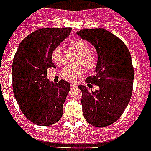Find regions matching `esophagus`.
<instances>
[{
  "label": "esophagus",
  "mask_w": 151,
  "mask_h": 151,
  "mask_svg": "<svg viewBox=\"0 0 151 151\" xmlns=\"http://www.w3.org/2000/svg\"><path fill=\"white\" fill-rule=\"evenodd\" d=\"M70 87H71V88H74L76 87V83H70Z\"/></svg>",
  "instance_id": "1"
}]
</instances>
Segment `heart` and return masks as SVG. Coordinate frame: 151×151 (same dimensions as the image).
<instances>
[{
    "instance_id": "1",
    "label": "heart",
    "mask_w": 151,
    "mask_h": 151,
    "mask_svg": "<svg viewBox=\"0 0 151 151\" xmlns=\"http://www.w3.org/2000/svg\"><path fill=\"white\" fill-rule=\"evenodd\" d=\"M71 46L81 55L79 64H83V67L89 71L93 70L97 66V59L93 54H91V45L85 40L78 39L72 41ZM51 59L52 61L55 64H61L63 63L61 47L60 45L57 46L52 50ZM83 73H84V68L83 67H79V68L65 67L60 71V76L67 81H73L78 77H81Z\"/></svg>"
}]
</instances>
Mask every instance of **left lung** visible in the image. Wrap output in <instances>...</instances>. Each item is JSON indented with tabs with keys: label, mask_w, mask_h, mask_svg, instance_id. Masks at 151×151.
I'll return each instance as SVG.
<instances>
[{
	"label": "left lung",
	"mask_w": 151,
	"mask_h": 151,
	"mask_svg": "<svg viewBox=\"0 0 151 151\" xmlns=\"http://www.w3.org/2000/svg\"><path fill=\"white\" fill-rule=\"evenodd\" d=\"M77 34L93 44L98 55L96 73L85 81L88 87L96 85L98 89L91 91L78 86L83 116L93 126H109L121 117L132 95L134 70L130 51L121 39L104 29L81 30Z\"/></svg>",
	"instance_id": "obj_1"
}]
</instances>
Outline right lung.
Segmentation results:
<instances>
[{"mask_svg":"<svg viewBox=\"0 0 151 151\" xmlns=\"http://www.w3.org/2000/svg\"><path fill=\"white\" fill-rule=\"evenodd\" d=\"M70 31V27L35 30L21 41L14 58V97L24 116L39 126L54 124L63 114V104L70 85L64 80L50 83L47 78V70L55 67L52 50Z\"/></svg>","mask_w":151,"mask_h":151,"instance_id":"1","label":"right lung"}]
</instances>
